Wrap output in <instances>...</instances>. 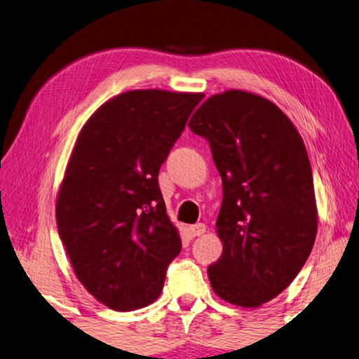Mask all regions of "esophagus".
<instances>
[{"instance_id":"34e87169","label":"esophagus","mask_w":359,"mask_h":359,"mask_svg":"<svg viewBox=\"0 0 359 359\" xmlns=\"http://www.w3.org/2000/svg\"><path fill=\"white\" fill-rule=\"evenodd\" d=\"M205 224L204 223H196V224H191V226H188V231H190V234L193 238H196V236H201L205 233Z\"/></svg>"}]
</instances>
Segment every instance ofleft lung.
Wrapping results in <instances>:
<instances>
[{
  "instance_id": "left-lung-1",
  "label": "left lung",
  "mask_w": 359,
  "mask_h": 359,
  "mask_svg": "<svg viewBox=\"0 0 359 359\" xmlns=\"http://www.w3.org/2000/svg\"><path fill=\"white\" fill-rule=\"evenodd\" d=\"M188 126L209 141L223 182L212 290L234 306H263L294 280L317 238L306 145L274 102L242 90L212 95Z\"/></svg>"
}]
</instances>
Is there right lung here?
Instances as JSON below:
<instances>
[{
	"label": "right lung",
	"instance_id": "obj_1",
	"mask_svg": "<svg viewBox=\"0 0 359 359\" xmlns=\"http://www.w3.org/2000/svg\"><path fill=\"white\" fill-rule=\"evenodd\" d=\"M203 98L160 88L120 93L76 139L57 194L58 234L79 282L112 311L154 302L180 253L158 172Z\"/></svg>",
	"mask_w": 359,
	"mask_h": 359
}]
</instances>
